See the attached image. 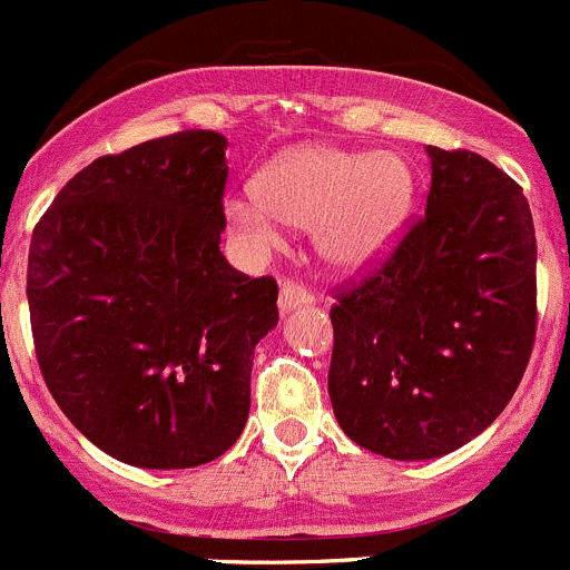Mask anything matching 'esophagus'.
<instances>
[{"label": "esophagus", "instance_id": "34e87169", "mask_svg": "<svg viewBox=\"0 0 570 570\" xmlns=\"http://www.w3.org/2000/svg\"><path fill=\"white\" fill-rule=\"evenodd\" d=\"M313 293L307 291V287L296 285V283H285L279 287V309L283 313H291V309L296 307H307V304H313Z\"/></svg>", "mask_w": 570, "mask_h": 570}]
</instances>
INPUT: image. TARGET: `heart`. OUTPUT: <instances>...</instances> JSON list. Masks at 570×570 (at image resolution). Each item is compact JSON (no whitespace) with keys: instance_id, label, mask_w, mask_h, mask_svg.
<instances>
[{"instance_id":"heart-1","label":"heart","mask_w":570,"mask_h":570,"mask_svg":"<svg viewBox=\"0 0 570 570\" xmlns=\"http://www.w3.org/2000/svg\"><path fill=\"white\" fill-rule=\"evenodd\" d=\"M415 177L402 155L354 151L309 144L285 151L224 199V216L246 249H279L285 227H313V244L337 272H363L393 246L407 227Z\"/></svg>"}]
</instances>
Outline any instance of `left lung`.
Here are the masks:
<instances>
[{
    "label": "left lung",
    "instance_id": "8db88e82",
    "mask_svg": "<svg viewBox=\"0 0 570 570\" xmlns=\"http://www.w3.org/2000/svg\"><path fill=\"white\" fill-rule=\"evenodd\" d=\"M426 216L391 261L332 307L330 399L357 446L435 460L482 435L534 341L532 213L474 151L426 146Z\"/></svg>",
    "mask_w": 570,
    "mask_h": 570
}]
</instances>
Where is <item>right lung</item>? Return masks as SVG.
Listing matches in <instances>:
<instances>
[{"label": "right lung", "mask_w": 570, "mask_h": 570, "mask_svg": "<svg viewBox=\"0 0 570 570\" xmlns=\"http://www.w3.org/2000/svg\"><path fill=\"white\" fill-rule=\"evenodd\" d=\"M227 138L185 129L82 168L32 233L41 374L66 419L138 469L222 458L249 419L277 283L222 255Z\"/></svg>", "instance_id": "obj_1"}]
</instances>
